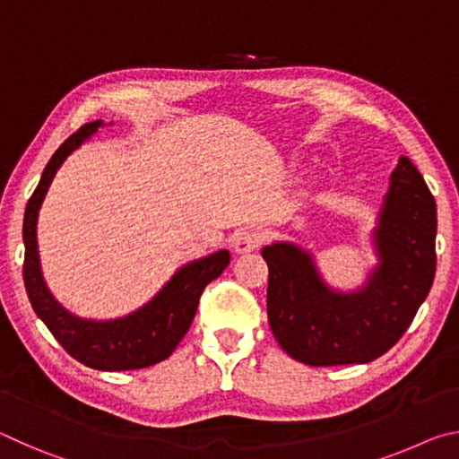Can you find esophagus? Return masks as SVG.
<instances>
[{"mask_svg":"<svg viewBox=\"0 0 459 459\" xmlns=\"http://www.w3.org/2000/svg\"><path fill=\"white\" fill-rule=\"evenodd\" d=\"M263 243V235L257 230H243L237 232V237L232 238V247L237 253H251Z\"/></svg>","mask_w":459,"mask_h":459,"instance_id":"obj_1","label":"esophagus"}]
</instances>
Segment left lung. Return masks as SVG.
<instances>
[{"instance_id": "1", "label": "left lung", "mask_w": 459, "mask_h": 459, "mask_svg": "<svg viewBox=\"0 0 459 459\" xmlns=\"http://www.w3.org/2000/svg\"><path fill=\"white\" fill-rule=\"evenodd\" d=\"M435 232V200L401 155L372 230L378 265L360 290H332L298 245H267V316L279 346L309 367L364 364L391 351L431 290Z\"/></svg>"}]
</instances>
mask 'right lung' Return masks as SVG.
Returning a JSON list of instances; mask_svg holds the SVG:
<instances>
[{
  "label": "right lung",
  "mask_w": 459,
  "mask_h": 459,
  "mask_svg": "<svg viewBox=\"0 0 459 459\" xmlns=\"http://www.w3.org/2000/svg\"><path fill=\"white\" fill-rule=\"evenodd\" d=\"M100 126L103 121L87 123L58 147L44 168L32 198L28 200L24 214V285L36 316L73 359L97 370H135L166 360L176 351L196 316L202 291L229 265L230 253L216 251L180 267L145 306L117 320H84L62 307L42 277L36 238L38 212L58 168Z\"/></svg>",
  "instance_id": "obj_1"
}]
</instances>
